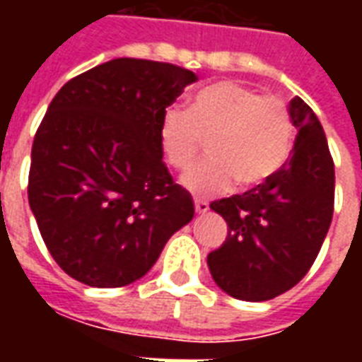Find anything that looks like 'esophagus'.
<instances>
[{"label": "esophagus", "instance_id": "esophagus-1", "mask_svg": "<svg viewBox=\"0 0 362 362\" xmlns=\"http://www.w3.org/2000/svg\"><path fill=\"white\" fill-rule=\"evenodd\" d=\"M196 213L197 215H204V213L209 211V204L207 202H204V199H196Z\"/></svg>", "mask_w": 362, "mask_h": 362}]
</instances>
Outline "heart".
Listing matches in <instances>:
<instances>
[{
  "instance_id": "heart-1",
  "label": "heart",
  "mask_w": 362,
  "mask_h": 362,
  "mask_svg": "<svg viewBox=\"0 0 362 362\" xmlns=\"http://www.w3.org/2000/svg\"><path fill=\"white\" fill-rule=\"evenodd\" d=\"M207 141L209 157L184 176L197 197L223 194L233 184L256 188L287 163L295 124L279 96L259 95L238 81H217L199 89L189 110L168 106L158 124V147L174 170H186Z\"/></svg>"
}]
</instances>
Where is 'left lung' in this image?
Instances as JSON below:
<instances>
[{
	"mask_svg": "<svg viewBox=\"0 0 362 362\" xmlns=\"http://www.w3.org/2000/svg\"><path fill=\"white\" fill-rule=\"evenodd\" d=\"M295 147L279 173L244 194L211 202L228 235L207 256L213 279L238 300H269L293 288L318 256L334 217L335 170L322 124L291 100Z\"/></svg>",
	"mask_w": 362,
	"mask_h": 362,
	"instance_id": "left-lung-1",
	"label": "left lung"
}]
</instances>
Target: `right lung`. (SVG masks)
I'll return each instance as SVG.
<instances>
[{"instance_id":"add662e5","label":"right lung","mask_w":362,"mask_h":362,"mask_svg":"<svg viewBox=\"0 0 362 362\" xmlns=\"http://www.w3.org/2000/svg\"><path fill=\"white\" fill-rule=\"evenodd\" d=\"M194 81V71L174 64L118 58L54 96L33 141L28 204L69 277L129 285L192 221V196L163 163L158 124Z\"/></svg>"}]
</instances>
